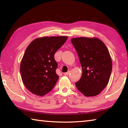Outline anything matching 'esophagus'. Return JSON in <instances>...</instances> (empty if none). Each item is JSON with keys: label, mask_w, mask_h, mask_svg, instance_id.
Here are the masks:
<instances>
[{"label": "esophagus", "mask_w": 128, "mask_h": 128, "mask_svg": "<svg viewBox=\"0 0 128 128\" xmlns=\"http://www.w3.org/2000/svg\"><path fill=\"white\" fill-rule=\"evenodd\" d=\"M70 70H69V71H68V72H66V73H64V75H65V76H68L69 74H70Z\"/></svg>", "instance_id": "obj_1"}]
</instances>
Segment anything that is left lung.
Returning <instances> with one entry per match:
<instances>
[{"label": "left lung", "instance_id": "left-lung-1", "mask_svg": "<svg viewBox=\"0 0 128 128\" xmlns=\"http://www.w3.org/2000/svg\"><path fill=\"white\" fill-rule=\"evenodd\" d=\"M71 42L82 69L81 79L76 86L85 96H96L107 86L111 76L112 63L108 50L97 38H73Z\"/></svg>", "mask_w": 128, "mask_h": 128}]
</instances>
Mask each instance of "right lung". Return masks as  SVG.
I'll return each mask as SVG.
<instances>
[{"label": "right lung", "mask_w": 128, "mask_h": 128, "mask_svg": "<svg viewBox=\"0 0 128 128\" xmlns=\"http://www.w3.org/2000/svg\"><path fill=\"white\" fill-rule=\"evenodd\" d=\"M66 36H44L32 41L26 49L20 64L25 87L38 96L47 94L59 79L54 55L66 42Z\"/></svg>", "instance_id": "add662e5"}]
</instances>
